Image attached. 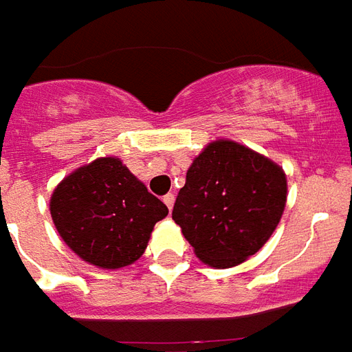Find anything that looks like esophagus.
Listing matches in <instances>:
<instances>
[{
    "mask_svg": "<svg viewBox=\"0 0 352 352\" xmlns=\"http://www.w3.org/2000/svg\"><path fill=\"white\" fill-rule=\"evenodd\" d=\"M174 201H176V197L172 195V193H166V195L163 197V203L168 206V210H172V206H174Z\"/></svg>",
    "mask_w": 352,
    "mask_h": 352,
    "instance_id": "esophagus-1",
    "label": "esophagus"
}]
</instances>
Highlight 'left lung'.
<instances>
[{
    "label": "left lung",
    "instance_id": "obj_1",
    "mask_svg": "<svg viewBox=\"0 0 352 352\" xmlns=\"http://www.w3.org/2000/svg\"><path fill=\"white\" fill-rule=\"evenodd\" d=\"M286 193L283 166L233 140H216L193 159L172 220L199 260L235 267L273 235Z\"/></svg>",
    "mask_w": 352,
    "mask_h": 352
}]
</instances>
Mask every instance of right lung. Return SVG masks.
Listing matches in <instances>:
<instances>
[{
    "label": "right lung",
    "instance_id": "obj_1",
    "mask_svg": "<svg viewBox=\"0 0 352 352\" xmlns=\"http://www.w3.org/2000/svg\"><path fill=\"white\" fill-rule=\"evenodd\" d=\"M51 216L62 241L100 269H121L140 258L153 226L168 214L117 157L79 166L51 195Z\"/></svg>",
    "mask_w": 352,
    "mask_h": 352
}]
</instances>
